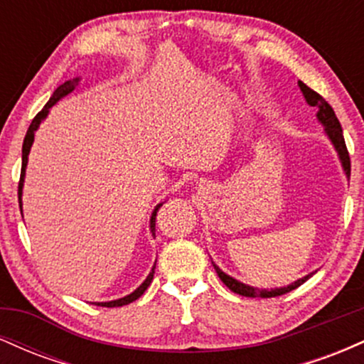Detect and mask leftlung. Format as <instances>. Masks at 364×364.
<instances>
[{"label": "left lung", "instance_id": "1", "mask_svg": "<svg viewBox=\"0 0 364 364\" xmlns=\"http://www.w3.org/2000/svg\"><path fill=\"white\" fill-rule=\"evenodd\" d=\"M298 85H299V89H301L306 102L310 104V106L318 109V112H316V118H318L320 123L325 127V135L328 136V140L332 141V145L336 147L337 154H339L341 162H342V168H344L346 176L349 178L350 176V159H349L348 147H346L344 135H342L341 123H339V119H337L336 112H333L332 106H330V104L325 101L320 94H316V92L311 90L308 85H304L303 82H298ZM214 269H215L217 275L220 277V281H223L225 286L229 287V289H231L232 292H236V294L246 296V298H275V296L286 294V292H289L292 289H296V287L301 286L303 282H306L308 279L313 275V274H308V275H304L303 279H298L296 282L289 284L287 287H275V289L269 291V289H258V287L248 286V284L236 281L235 277H231V275L223 272V270H220L215 263H214Z\"/></svg>", "mask_w": 364, "mask_h": 364}]
</instances>
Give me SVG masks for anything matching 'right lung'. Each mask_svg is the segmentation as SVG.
I'll return each instance as SVG.
<instances>
[{
    "label": "right lung",
    "mask_w": 364,
    "mask_h": 364,
    "mask_svg": "<svg viewBox=\"0 0 364 364\" xmlns=\"http://www.w3.org/2000/svg\"><path fill=\"white\" fill-rule=\"evenodd\" d=\"M78 83H80V78H73V80H68L65 82L63 85L58 87L56 90L53 92L51 99H49L48 104L43 107V111L37 112V116L34 119H32L31 127L27 129V135H25L23 139V145H22V173H20V183H18V203H20V212H22V188H23V178H25V168H27V161H28V152H31V147L32 144H34V135L37 132V128H39V124L43 123V119L48 116V112L51 107L56 104L60 99L65 97V95L72 94V92L77 89ZM162 207V203H159V205L154 208L152 212V217H150V229H152V232L156 231V215L159 212V208ZM154 269H156V265L152 267V272L147 275V279H145L144 282L140 284V287H136L135 291L132 292V294L124 296V298H119V299H114V301H106V303H92V304H97V306H106V308H114V306H124V304H129L133 303L135 299H139L141 294H144L145 291H147V287L150 286V282H152L154 279Z\"/></svg>",
    "instance_id": "1"
}]
</instances>
